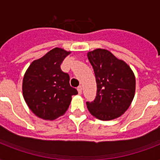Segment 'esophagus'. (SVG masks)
<instances>
[{
    "label": "esophagus",
    "instance_id": "obj_1",
    "mask_svg": "<svg viewBox=\"0 0 160 160\" xmlns=\"http://www.w3.org/2000/svg\"><path fill=\"white\" fill-rule=\"evenodd\" d=\"M77 90H78V93H79V95H81V93H82V87H81L80 85L77 87Z\"/></svg>",
    "mask_w": 160,
    "mask_h": 160
}]
</instances>
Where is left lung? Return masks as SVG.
<instances>
[{"label": "left lung", "mask_w": 160, "mask_h": 160, "mask_svg": "<svg viewBox=\"0 0 160 160\" xmlns=\"http://www.w3.org/2000/svg\"><path fill=\"white\" fill-rule=\"evenodd\" d=\"M87 57L95 71L97 94L87 102L88 110L100 120H112L124 114L135 94V76L129 65L105 49L89 51Z\"/></svg>", "instance_id": "left-lung-1"}]
</instances>
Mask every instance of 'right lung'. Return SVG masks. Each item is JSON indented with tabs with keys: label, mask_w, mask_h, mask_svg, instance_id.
<instances>
[{
	"label": "right lung",
	"mask_w": 160,
	"mask_h": 160,
	"mask_svg": "<svg viewBox=\"0 0 160 160\" xmlns=\"http://www.w3.org/2000/svg\"><path fill=\"white\" fill-rule=\"evenodd\" d=\"M70 54L62 48L52 49L33 60L22 81L24 100L36 116L54 120L65 114L77 90L70 86V76L60 70L63 60Z\"/></svg>",
	"instance_id": "1"
}]
</instances>
